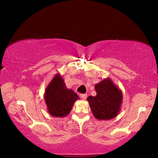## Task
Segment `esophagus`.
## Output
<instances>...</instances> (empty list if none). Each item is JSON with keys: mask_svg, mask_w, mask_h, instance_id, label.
<instances>
[{"mask_svg": "<svg viewBox=\"0 0 158 158\" xmlns=\"http://www.w3.org/2000/svg\"><path fill=\"white\" fill-rule=\"evenodd\" d=\"M80 96H81V98H83V99H85L86 97H87V95L84 94H81V95H80Z\"/></svg>", "mask_w": 158, "mask_h": 158, "instance_id": "obj_1", "label": "esophagus"}]
</instances>
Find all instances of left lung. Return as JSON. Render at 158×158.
<instances>
[{
    "mask_svg": "<svg viewBox=\"0 0 158 158\" xmlns=\"http://www.w3.org/2000/svg\"><path fill=\"white\" fill-rule=\"evenodd\" d=\"M96 96H90L87 100L96 118L109 120L117 116L122 101V91L107 78L95 85Z\"/></svg>",
    "mask_w": 158,
    "mask_h": 158,
    "instance_id": "obj_1",
    "label": "left lung"
}]
</instances>
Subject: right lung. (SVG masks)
I'll use <instances>...</instances> for the list:
<instances>
[{
	"instance_id": "right-lung-1",
	"label": "right lung",
	"mask_w": 158,
	"mask_h": 158,
	"mask_svg": "<svg viewBox=\"0 0 158 158\" xmlns=\"http://www.w3.org/2000/svg\"><path fill=\"white\" fill-rule=\"evenodd\" d=\"M79 97L73 90L66 88L64 81L59 75H55L46 88L45 102L50 115L64 117L70 113L75 101Z\"/></svg>"
}]
</instances>
